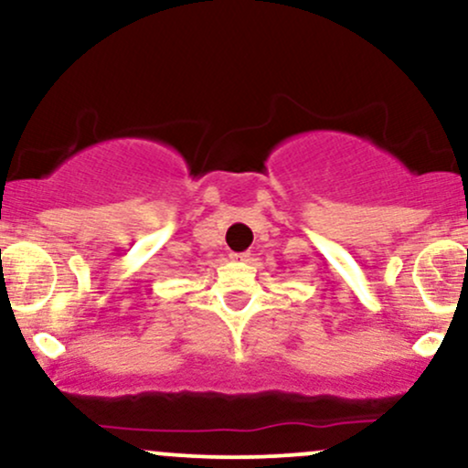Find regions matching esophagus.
<instances>
[{"label":"esophagus","instance_id":"esophagus-1","mask_svg":"<svg viewBox=\"0 0 468 468\" xmlns=\"http://www.w3.org/2000/svg\"><path fill=\"white\" fill-rule=\"evenodd\" d=\"M230 260H233V261H249L250 252H233V255H230Z\"/></svg>","mask_w":468,"mask_h":468}]
</instances>
